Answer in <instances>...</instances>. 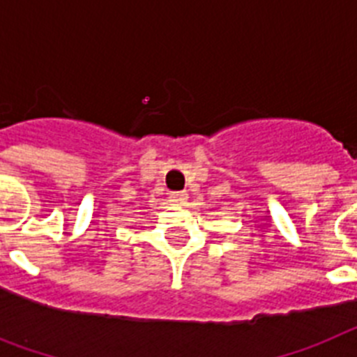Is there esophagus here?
Returning a JSON list of instances; mask_svg holds the SVG:
<instances>
[{
	"instance_id": "1",
	"label": "esophagus",
	"mask_w": 357,
	"mask_h": 357,
	"mask_svg": "<svg viewBox=\"0 0 357 357\" xmlns=\"http://www.w3.org/2000/svg\"><path fill=\"white\" fill-rule=\"evenodd\" d=\"M187 199H188L187 192H172V194H170V201H172L174 204H183Z\"/></svg>"
}]
</instances>
